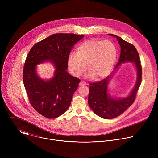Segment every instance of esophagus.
I'll use <instances>...</instances> for the list:
<instances>
[{
    "mask_svg": "<svg viewBox=\"0 0 158 158\" xmlns=\"http://www.w3.org/2000/svg\"><path fill=\"white\" fill-rule=\"evenodd\" d=\"M80 86H84L86 85V83L85 82H81L79 84Z\"/></svg>",
    "mask_w": 158,
    "mask_h": 158,
    "instance_id": "esophagus-1",
    "label": "esophagus"
}]
</instances>
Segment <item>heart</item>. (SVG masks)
I'll list each match as a JSON object with an SVG mask.
<instances>
[{
    "label": "heart",
    "mask_w": 158,
    "mask_h": 158,
    "mask_svg": "<svg viewBox=\"0 0 158 158\" xmlns=\"http://www.w3.org/2000/svg\"><path fill=\"white\" fill-rule=\"evenodd\" d=\"M118 57L117 49L111 41L89 39L80 43L76 54L71 52L67 59V67L74 77L81 76L87 67L88 77L101 80L111 73Z\"/></svg>",
    "instance_id": "b5f03b06"
}]
</instances>
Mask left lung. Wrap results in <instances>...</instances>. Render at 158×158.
Returning a JSON list of instances; mask_svg holds the SVG:
<instances>
[{"instance_id": "left-lung-1", "label": "left lung", "mask_w": 158, "mask_h": 158, "mask_svg": "<svg viewBox=\"0 0 158 158\" xmlns=\"http://www.w3.org/2000/svg\"><path fill=\"white\" fill-rule=\"evenodd\" d=\"M108 35L117 38L121 49L120 58L115 69H117L120 65L124 62H133L137 71V80L129 95L124 98H114L107 93L108 84L113 76V74L101 81L89 84L88 104L96 115L106 119L119 116L132 104L142 79V67L136 48L120 37L111 34Z\"/></svg>"}]
</instances>
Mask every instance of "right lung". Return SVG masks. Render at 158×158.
I'll list each match as a JSON object with an SVG mask.
<instances>
[{"instance_id":"add662e5","label":"right lung","mask_w":158,"mask_h":158,"mask_svg":"<svg viewBox=\"0 0 158 158\" xmlns=\"http://www.w3.org/2000/svg\"><path fill=\"white\" fill-rule=\"evenodd\" d=\"M84 36L54 34L30 50L24 66L23 82L31 106L42 116L56 118L69 108L81 80L67 73V59L73 46ZM46 61H51L56 68L54 77L47 81L36 73V65Z\"/></svg>"}]
</instances>
